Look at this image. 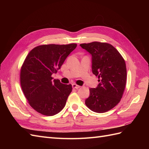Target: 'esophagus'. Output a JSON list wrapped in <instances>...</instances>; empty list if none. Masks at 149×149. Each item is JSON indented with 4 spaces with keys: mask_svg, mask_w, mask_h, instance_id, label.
<instances>
[{
    "mask_svg": "<svg viewBox=\"0 0 149 149\" xmlns=\"http://www.w3.org/2000/svg\"><path fill=\"white\" fill-rule=\"evenodd\" d=\"M72 87H73V88H75V89H79L80 88V86H78L75 83H73V84H72Z\"/></svg>",
    "mask_w": 149,
    "mask_h": 149,
    "instance_id": "esophagus-1",
    "label": "esophagus"
}]
</instances>
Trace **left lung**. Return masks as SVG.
I'll use <instances>...</instances> for the list:
<instances>
[{
	"instance_id": "left-lung-1",
	"label": "left lung",
	"mask_w": 149,
	"mask_h": 149,
	"mask_svg": "<svg viewBox=\"0 0 149 149\" xmlns=\"http://www.w3.org/2000/svg\"><path fill=\"white\" fill-rule=\"evenodd\" d=\"M80 46L91 55L92 72L100 79L96 88L89 89L85 104L93 112H106L118 104L123 97L127 78L125 61L109 43L94 42Z\"/></svg>"
}]
</instances>
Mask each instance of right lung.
I'll return each instance as SVG.
<instances>
[{
    "label": "right lung",
    "mask_w": 149,
    "mask_h": 149,
    "mask_svg": "<svg viewBox=\"0 0 149 149\" xmlns=\"http://www.w3.org/2000/svg\"><path fill=\"white\" fill-rule=\"evenodd\" d=\"M77 45H43L34 48L26 57L20 70V84L29 104L43 115L54 116L65 106L71 84L53 79Z\"/></svg>",
    "instance_id": "obj_1"
}]
</instances>
